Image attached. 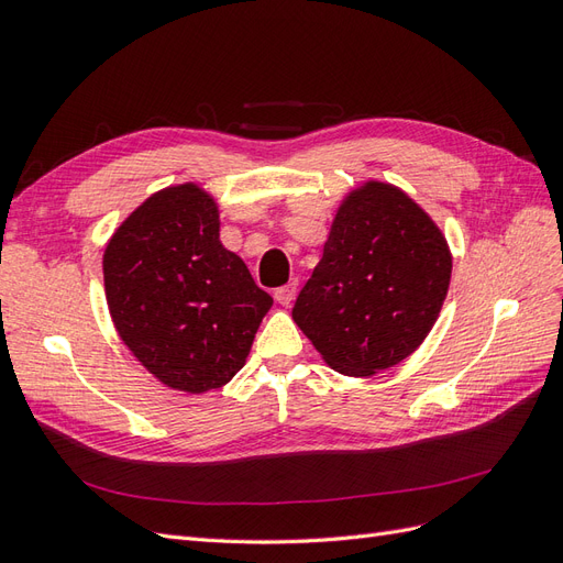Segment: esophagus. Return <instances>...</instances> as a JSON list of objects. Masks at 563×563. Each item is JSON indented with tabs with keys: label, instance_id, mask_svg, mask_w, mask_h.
Wrapping results in <instances>:
<instances>
[{
	"label": "esophagus",
	"instance_id": "34e87169",
	"mask_svg": "<svg viewBox=\"0 0 563 563\" xmlns=\"http://www.w3.org/2000/svg\"><path fill=\"white\" fill-rule=\"evenodd\" d=\"M296 291H298V282H288L286 286H279L275 291V300L279 305H291L294 298H296Z\"/></svg>",
	"mask_w": 563,
	"mask_h": 563
}]
</instances>
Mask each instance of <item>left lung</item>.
Instances as JSON below:
<instances>
[{"instance_id": "obj_1", "label": "left lung", "mask_w": 563, "mask_h": 563, "mask_svg": "<svg viewBox=\"0 0 563 563\" xmlns=\"http://www.w3.org/2000/svg\"><path fill=\"white\" fill-rule=\"evenodd\" d=\"M451 267L434 220L399 187L368 180L338 207L294 321L333 371L373 376L428 338Z\"/></svg>"}]
</instances>
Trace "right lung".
<instances>
[{"mask_svg": "<svg viewBox=\"0 0 563 563\" xmlns=\"http://www.w3.org/2000/svg\"><path fill=\"white\" fill-rule=\"evenodd\" d=\"M114 329L152 376L190 395L234 378L272 298L220 244L216 199L185 183L147 197L103 255Z\"/></svg>", "mask_w": 563, "mask_h": 563, "instance_id": "add662e5", "label": "right lung"}]
</instances>
